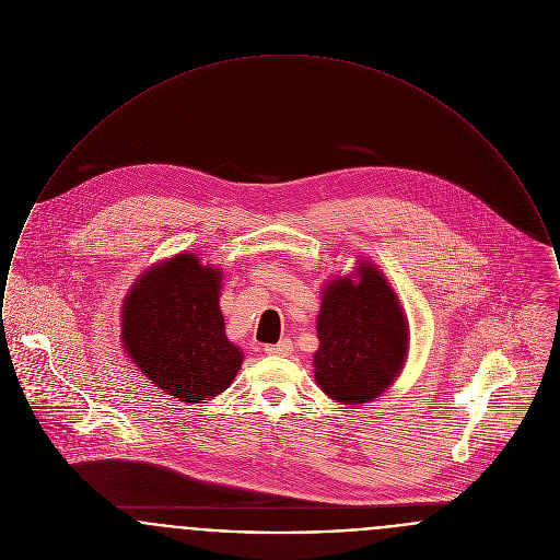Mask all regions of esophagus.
Returning <instances> with one entry per match:
<instances>
[{"instance_id":"esophagus-1","label":"esophagus","mask_w":560,"mask_h":560,"mask_svg":"<svg viewBox=\"0 0 560 560\" xmlns=\"http://www.w3.org/2000/svg\"><path fill=\"white\" fill-rule=\"evenodd\" d=\"M265 352H267V354L287 357V354H291V352H293V343H291L289 339H282V341H278V343H269V346H265Z\"/></svg>"}]
</instances>
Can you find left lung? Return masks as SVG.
<instances>
[{
  "mask_svg": "<svg viewBox=\"0 0 560 560\" xmlns=\"http://www.w3.org/2000/svg\"><path fill=\"white\" fill-rule=\"evenodd\" d=\"M361 282L327 284L318 314L314 377L346 406L380 397L401 372L408 354V325L382 273L363 262Z\"/></svg>",
  "mask_w": 560,
  "mask_h": 560,
  "instance_id": "8db88e82",
  "label": "left lung"
}]
</instances>
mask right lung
Segmentation results:
<instances>
[{
  "mask_svg": "<svg viewBox=\"0 0 560 560\" xmlns=\"http://www.w3.org/2000/svg\"><path fill=\"white\" fill-rule=\"evenodd\" d=\"M221 273L178 255L138 280L122 310L129 357L163 393L201 404L231 386L242 352L224 336Z\"/></svg>",
  "mask_w": 560,
  "mask_h": 560,
  "instance_id": "add662e5",
  "label": "right lung"
}]
</instances>
